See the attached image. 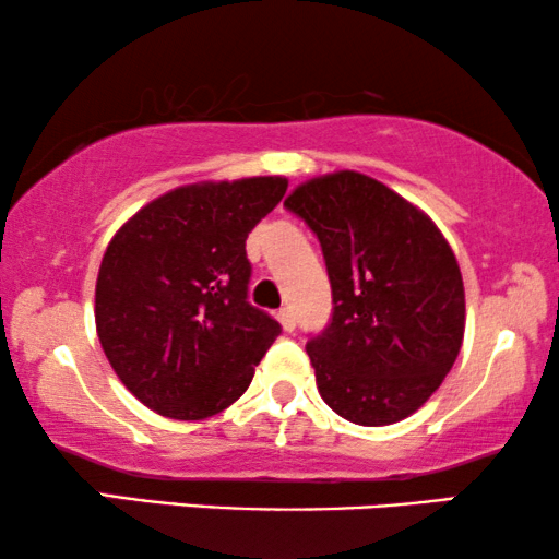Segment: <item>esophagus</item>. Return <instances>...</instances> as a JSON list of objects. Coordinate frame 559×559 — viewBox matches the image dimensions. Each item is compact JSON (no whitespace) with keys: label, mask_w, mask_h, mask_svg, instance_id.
I'll use <instances>...</instances> for the list:
<instances>
[{"label":"esophagus","mask_w":559,"mask_h":559,"mask_svg":"<svg viewBox=\"0 0 559 559\" xmlns=\"http://www.w3.org/2000/svg\"><path fill=\"white\" fill-rule=\"evenodd\" d=\"M277 320H280L282 328H285L287 333L295 331V316H293V310H289V308H282V310L277 312Z\"/></svg>","instance_id":"esophagus-1"}]
</instances>
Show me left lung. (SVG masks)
Here are the masks:
<instances>
[{
    "label": "left lung",
    "instance_id": "left-lung-1",
    "mask_svg": "<svg viewBox=\"0 0 559 559\" xmlns=\"http://www.w3.org/2000/svg\"><path fill=\"white\" fill-rule=\"evenodd\" d=\"M285 209L318 236L333 318L308 341L335 415L381 427L430 400L461 354L465 293L440 228L369 175L341 170L293 190Z\"/></svg>",
    "mask_w": 559,
    "mask_h": 559
}]
</instances>
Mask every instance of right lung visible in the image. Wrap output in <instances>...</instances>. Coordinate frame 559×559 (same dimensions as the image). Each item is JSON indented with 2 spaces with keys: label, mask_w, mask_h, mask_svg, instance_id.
I'll list each match as a JSON object with an SVG mask.
<instances>
[{
  "label": "right lung",
  "mask_w": 559,
  "mask_h": 559,
  "mask_svg": "<svg viewBox=\"0 0 559 559\" xmlns=\"http://www.w3.org/2000/svg\"><path fill=\"white\" fill-rule=\"evenodd\" d=\"M285 190L277 175L182 186L114 234L96 280V331L144 407L205 419L249 389L282 328L247 300V236Z\"/></svg>",
  "instance_id": "right-lung-1"
}]
</instances>
